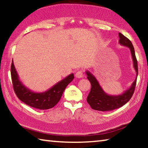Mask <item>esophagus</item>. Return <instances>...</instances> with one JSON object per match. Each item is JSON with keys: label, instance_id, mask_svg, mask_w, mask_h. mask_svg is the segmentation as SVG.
<instances>
[{"label": "esophagus", "instance_id": "obj_1", "mask_svg": "<svg viewBox=\"0 0 148 148\" xmlns=\"http://www.w3.org/2000/svg\"><path fill=\"white\" fill-rule=\"evenodd\" d=\"M75 76H76V77H77V78H82V77L84 76L83 72H82V71H77L76 73V74H75Z\"/></svg>", "mask_w": 148, "mask_h": 148}]
</instances>
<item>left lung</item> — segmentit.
<instances>
[{
    "instance_id": "8db88e82",
    "label": "left lung",
    "mask_w": 148,
    "mask_h": 148,
    "mask_svg": "<svg viewBox=\"0 0 148 148\" xmlns=\"http://www.w3.org/2000/svg\"><path fill=\"white\" fill-rule=\"evenodd\" d=\"M119 43L122 46L128 47L131 51L134 69L136 72V79L132 84L131 86L122 94L119 95H110L104 91L94 75H92L88 71H86V73L87 75V79H89L91 85V91L87 96V101L91 106V108L95 110L105 112L119 108L129 102L134 93L138 76V63L135 56L134 49L132 42L120 32L119 33Z\"/></svg>"
}]
</instances>
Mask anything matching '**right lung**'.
Returning <instances> with one entry per match:
<instances>
[{
	"mask_svg": "<svg viewBox=\"0 0 148 148\" xmlns=\"http://www.w3.org/2000/svg\"><path fill=\"white\" fill-rule=\"evenodd\" d=\"M11 76L15 93L19 99L25 104L39 110H47L56 106L65 88L74 78V74H71L47 91L36 92L31 91L21 82L13 61L11 65Z\"/></svg>",
	"mask_w": 148,
	"mask_h": 148,
	"instance_id": "right-lung-1",
	"label": "right lung"
}]
</instances>
